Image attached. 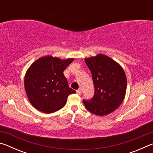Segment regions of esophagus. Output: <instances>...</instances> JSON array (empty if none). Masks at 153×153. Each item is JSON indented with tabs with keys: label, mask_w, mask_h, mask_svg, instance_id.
<instances>
[{
	"label": "esophagus",
	"mask_w": 153,
	"mask_h": 153,
	"mask_svg": "<svg viewBox=\"0 0 153 153\" xmlns=\"http://www.w3.org/2000/svg\"><path fill=\"white\" fill-rule=\"evenodd\" d=\"M76 92H77V94H78V95H81L82 94V90H81V89L77 90H76Z\"/></svg>",
	"instance_id": "obj_1"
}]
</instances>
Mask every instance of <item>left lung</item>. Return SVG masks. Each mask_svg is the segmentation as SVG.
<instances>
[{
    "label": "left lung",
    "mask_w": 153,
    "mask_h": 153,
    "mask_svg": "<svg viewBox=\"0 0 153 153\" xmlns=\"http://www.w3.org/2000/svg\"><path fill=\"white\" fill-rule=\"evenodd\" d=\"M85 62L91 71L95 90L91 99L83 100V102L93 114L108 115L117 109L125 98V72L120 64L102 54L86 58Z\"/></svg>",
    "instance_id": "1"
}]
</instances>
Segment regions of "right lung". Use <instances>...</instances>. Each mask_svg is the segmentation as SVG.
I'll return each instance as SVG.
<instances>
[{
    "label": "right lung",
    "mask_w": 153,
    "mask_h": 153,
    "mask_svg": "<svg viewBox=\"0 0 153 153\" xmlns=\"http://www.w3.org/2000/svg\"><path fill=\"white\" fill-rule=\"evenodd\" d=\"M74 60L46 56L31 65L25 74L24 86L28 99L36 109L45 113L55 112L64 107L69 94L76 93L69 87L63 74Z\"/></svg>",
    "instance_id": "right-lung-1"
}]
</instances>
